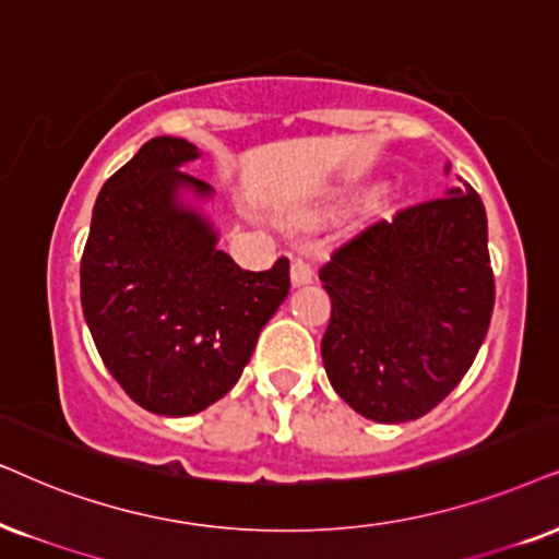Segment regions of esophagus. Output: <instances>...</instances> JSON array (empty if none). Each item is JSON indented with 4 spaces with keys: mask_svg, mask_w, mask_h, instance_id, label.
<instances>
[{
    "mask_svg": "<svg viewBox=\"0 0 559 559\" xmlns=\"http://www.w3.org/2000/svg\"><path fill=\"white\" fill-rule=\"evenodd\" d=\"M312 275H314V271H312V265L307 263V260H294V263H292V284L294 286L312 284Z\"/></svg>",
    "mask_w": 559,
    "mask_h": 559,
    "instance_id": "obj_1",
    "label": "esophagus"
}]
</instances>
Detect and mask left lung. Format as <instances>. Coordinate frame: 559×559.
<instances>
[{
    "mask_svg": "<svg viewBox=\"0 0 559 559\" xmlns=\"http://www.w3.org/2000/svg\"><path fill=\"white\" fill-rule=\"evenodd\" d=\"M320 281L332 301L322 337L332 390L373 423L420 418L462 381L490 328L483 201L449 188L377 218L332 252Z\"/></svg>",
    "mask_w": 559,
    "mask_h": 559,
    "instance_id": "left-lung-1",
    "label": "left lung"
}]
</instances>
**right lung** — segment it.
<instances>
[{
    "label": "right lung",
    "mask_w": 559,
    "mask_h": 559,
    "mask_svg": "<svg viewBox=\"0 0 559 559\" xmlns=\"http://www.w3.org/2000/svg\"><path fill=\"white\" fill-rule=\"evenodd\" d=\"M201 150L146 141L105 182L82 255V312L103 364L150 413L195 415L222 400L292 288L288 260L242 271L198 209L214 188L188 175Z\"/></svg>",
    "instance_id": "right-lung-1"
}]
</instances>
